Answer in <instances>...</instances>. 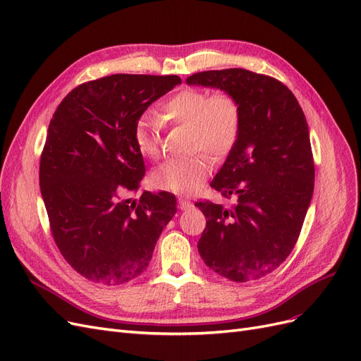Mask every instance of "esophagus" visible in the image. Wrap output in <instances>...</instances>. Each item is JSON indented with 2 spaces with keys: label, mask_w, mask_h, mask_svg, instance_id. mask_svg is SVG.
Listing matches in <instances>:
<instances>
[{
  "label": "esophagus",
  "mask_w": 361,
  "mask_h": 361,
  "mask_svg": "<svg viewBox=\"0 0 361 361\" xmlns=\"http://www.w3.org/2000/svg\"><path fill=\"white\" fill-rule=\"evenodd\" d=\"M179 207L182 211H187V209H190V207H192V203H191V200H188V199H183V197H179Z\"/></svg>",
  "instance_id": "34e87169"
}]
</instances>
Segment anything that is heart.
Masks as SVG:
<instances>
[{"instance_id":"b5f03b06","label":"heart","mask_w":361,"mask_h":361,"mask_svg":"<svg viewBox=\"0 0 361 361\" xmlns=\"http://www.w3.org/2000/svg\"><path fill=\"white\" fill-rule=\"evenodd\" d=\"M166 122L190 129V147L221 158L236 145L243 125L241 104L232 93L211 94L199 89H185L173 94L161 106ZM134 143L143 157L159 155V140L155 125L147 116L138 118L134 128ZM211 173V161L204 155L190 159L167 161L152 174L157 188L174 194H190Z\"/></svg>"}]
</instances>
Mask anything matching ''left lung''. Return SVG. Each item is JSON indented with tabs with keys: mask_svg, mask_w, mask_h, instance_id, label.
<instances>
[{
	"mask_svg": "<svg viewBox=\"0 0 361 361\" xmlns=\"http://www.w3.org/2000/svg\"><path fill=\"white\" fill-rule=\"evenodd\" d=\"M187 84L232 93L243 110L236 145L211 183L235 203H195L207 218L199 253L227 280L262 279L290 255L312 202L307 120L288 87L267 75L206 71L188 76Z\"/></svg>",
	"mask_w": 361,
	"mask_h": 361,
	"instance_id": "8db88e82",
	"label": "left lung"
}]
</instances>
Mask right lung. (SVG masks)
Here are the masks:
<instances>
[{"label":"right lung","mask_w":361,"mask_h":361,"mask_svg":"<svg viewBox=\"0 0 361 361\" xmlns=\"http://www.w3.org/2000/svg\"><path fill=\"white\" fill-rule=\"evenodd\" d=\"M176 75L116 73L73 89L59 105L40 159V191L52 236L81 276L114 286L143 274L162 228L178 212L171 192L122 200L145 178L134 128L180 84Z\"/></svg>","instance_id":"right-lung-1"}]
</instances>
